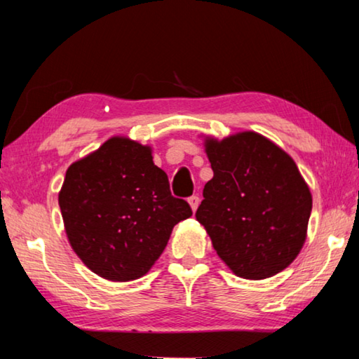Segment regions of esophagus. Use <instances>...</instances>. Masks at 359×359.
<instances>
[{
    "label": "esophagus",
    "instance_id": "34e87169",
    "mask_svg": "<svg viewBox=\"0 0 359 359\" xmlns=\"http://www.w3.org/2000/svg\"><path fill=\"white\" fill-rule=\"evenodd\" d=\"M189 205H190V208H191V211L195 212L198 205H200V196H198V195L190 196V198H189Z\"/></svg>",
    "mask_w": 359,
    "mask_h": 359
}]
</instances>
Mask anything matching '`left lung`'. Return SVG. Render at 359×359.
I'll return each instance as SVG.
<instances>
[{"mask_svg": "<svg viewBox=\"0 0 359 359\" xmlns=\"http://www.w3.org/2000/svg\"><path fill=\"white\" fill-rule=\"evenodd\" d=\"M205 151L214 175L203 190L196 221L235 276H276L303 248L313 208L295 161L256 132L224 140L206 137Z\"/></svg>", "mask_w": 359, "mask_h": 359, "instance_id": "1", "label": "left lung"}]
</instances>
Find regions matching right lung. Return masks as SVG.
I'll return each instance as SVG.
<instances>
[{
  "label": "right lung",
  "mask_w": 359,
  "mask_h": 359,
  "mask_svg": "<svg viewBox=\"0 0 359 359\" xmlns=\"http://www.w3.org/2000/svg\"><path fill=\"white\" fill-rule=\"evenodd\" d=\"M60 208L72 250L112 282L145 276L175 224L191 216L189 203L170 195L151 148L127 137H112L69 165Z\"/></svg>",
  "instance_id": "right-lung-1"
}]
</instances>
